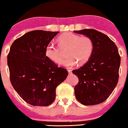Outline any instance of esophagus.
I'll use <instances>...</instances> for the list:
<instances>
[{
  "mask_svg": "<svg viewBox=\"0 0 128 128\" xmlns=\"http://www.w3.org/2000/svg\"><path fill=\"white\" fill-rule=\"evenodd\" d=\"M68 73H70L71 72H72V70H70V69H68Z\"/></svg>",
  "mask_w": 128,
  "mask_h": 128,
  "instance_id": "esophagus-1",
  "label": "esophagus"
}]
</instances>
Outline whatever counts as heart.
<instances>
[{"mask_svg": "<svg viewBox=\"0 0 128 128\" xmlns=\"http://www.w3.org/2000/svg\"><path fill=\"white\" fill-rule=\"evenodd\" d=\"M58 46L52 43L47 44L45 48V55L53 62L60 63L62 60L61 50L66 49L67 58L62 64L72 67L78 63L85 64L91 57L94 48L92 39L89 36H81L73 32H66L57 39Z\"/></svg>", "mask_w": 128, "mask_h": 128, "instance_id": "obj_1", "label": "heart"}]
</instances>
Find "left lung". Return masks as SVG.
I'll list each match as a JSON object with an SVG mask.
<instances>
[{
    "label": "left lung",
    "mask_w": 128,
    "mask_h": 128,
    "mask_svg": "<svg viewBox=\"0 0 128 128\" xmlns=\"http://www.w3.org/2000/svg\"><path fill=\"white\" fill-rule=\"evenodd\" d=\"M74 32L90 37L94 44L89 61L73 70L79 79L74 87L75 96L82 105L101 104L108 98L118 83L121 62L118 47L107 36L96 30Z\"/></svg>",
    "instance_id": "obj_1"
}]
</instances>
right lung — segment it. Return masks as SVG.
<instances>
[{"instance_id": "1", "label": "right lung", "mask_w": 128, "mask_h": 128, "mask_svg": "<svg viewBox=\"0 0 128 128\" xmlns=\"http://www.w3.org/2000/svg\"><path fill=\"white\" fill-rule=\"evenodd\" d=\"M59 32L30 31L10 47L7 64L12 85L23 100L34 106H48L54 101L56 88L68 71L45 55V48Z\"/></svg>"}]
</instances>
